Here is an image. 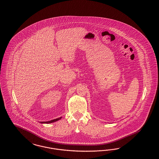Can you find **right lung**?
Segmentation results:
<instances>
[{"instance_id":"right-lung-1","label":"right lung","mask_w":159,"mask_h":159,"mask_svg":"<svg viewBox=\"0 0 159 159\" xmlns=\"http://www.w3.org/2000/svg\"><path fill=\"white\" fill-rule=\"evenodd\" d=\"M61 118V117H60L59 118H57V119H56L48 121H42V122H40V123H53V122H55V121H56L60 120Z\"/></svg>"}]
</instances>
